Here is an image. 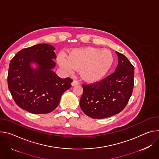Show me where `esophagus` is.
<instances>
[{"label": "esophagus", "mask_w": 159, "mask_h": 159, "mask_svg": "<svg viewBox=\"0 0 159 159\" xmlns=\"http://www.w3.org/2000/svg\"><path fill=\"white\" fill-rule=\"evenodd\" d=\"M80 83H79V81H77V80H73V81L72 82V86H75V85H77V84H78Z\"/></svg>", "instance_id": "34e87169"}]
</instances>
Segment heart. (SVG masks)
<instances>
[{"mask_svg": "<svg viewBox=\"0 0 159 159\" xmlns=\"http://www.w3.org/2000/svg\"><path fill=\"white\" fill-rule=\"evenodd\" d=\"M112 53L109 50L88 47L75 48L67 53V56L59 54L57 62L67 73L80 69V75L88 82L101 80L107 74L114 64Z\"/></svg>", "mask_w": 159, "mask_h": 159, "instance_id": "heart-1", "label": "heart"}]
</instances>
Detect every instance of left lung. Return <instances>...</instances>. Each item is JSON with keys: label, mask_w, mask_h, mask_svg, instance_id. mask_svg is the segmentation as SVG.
<instances>
[{"label": "left lung", "mask_w": 159, "mask_h": 159, "mask_svg": "<svg viewBox=\"0 0 159 159\" xmlns=\"http://www.w3.org/2000/svg\"><path fill=\"white\" fill-rule=\"evenodd\" d=\"M116 53L119 61L114 73L95 83L83 84L80 107L92 118L103 119L119 113L132 95L134 66L125 56Z\"/></svg>", "instance_id": "1"}]
</instances>
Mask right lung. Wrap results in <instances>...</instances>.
I'll list each match as a JSON object with an SVG mask.
<instances>
[{
  "mask_svg": "<svg viewBox=\"0 0 159 159\" xmlns=\"http://www.w3.org/2000/svg\"><path fill=\"white\" fill-rule=\"evenodd\" d=\"M55 48L47 43L23 48L11 59L7 76L9 90L21 109L33 114L54 111L73 80L62 79L52 70L56 66ZM31 63L38 67L33 69Z\"/></svg>",
  "mask_w": 159,
  "mask_h": 159,
  "instance_id": "right-lung-1",
  "label": "right lung"
}]
</instances>
